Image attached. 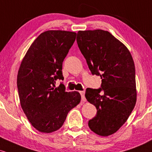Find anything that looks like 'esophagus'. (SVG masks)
<instances>
[{
	"label": "esophagus",
	"instance_id": "34e87169",
	"mask_svg": "<svg viewBox=\"0 0 152 152\" xmlns=\"http://www.w3.org/2000/svg\"><path fill=\"white\" fill-rule=\"evenodd\" d=\"M80 94H81V100L85 102V101H86V99H85V91H80Z\"/></svg>",
	"mask_w": 152,
	"mask_h": 152
}]
</instances>
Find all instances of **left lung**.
<instances>
[{"label":"left lung","instance_id":"1","mask_svg":"<svg viewBox=\"0 0 152 152\" xmlns=\"http://www.w3.org/2000/svg\"><path fill=\"white\" fill-rule=\"evenodd\" d=\"M76 41L91 74L102 78L101 88H88L85 94L97 109L88 126L98 135L109 136L121 128L135 106L134 60L128 48L109 31H79Z\"/></svg>","mask_w":152,"mask_h":152}]
</instances>
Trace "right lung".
<instances>
[{
	"mask_svg": "<svg viewBox=\"0 0 152 152\" xmlns=\"http://www.w3.org/2000/svg\"><path fill=\"white\" fill-rule=\"evenodd\" d=\"M75 32L47 31L31 44L17 76L19 99L26 117L36 129L51 133L63 126L69 111L81 102L78 91L66 92L62 65L76 40Z\"/></svg>",
	"mask_w": 152,
	"mask_h": 152,
	"instance_id": "add662e5",
	"label": "right lung"
}]
</instances>
